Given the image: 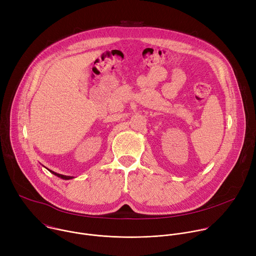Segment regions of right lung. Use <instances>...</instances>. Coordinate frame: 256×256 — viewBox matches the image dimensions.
Wrapping results in <instances>:
<instances>
[{"instance_id": "right-lung-1", "label": "right lung", "mask_w": 256, "mask_h": 256, "mask_svg": "<svg viewBox=\"0 0 256 256\" xmlns=\"http://www.w3.org/2000/svg\"><path fill=\"white\" fill-rule=\"evenodd\" d=\"M52 174H54V175H56L58 177H60V178H62V179H72V177H70V176H66V175H62V174H58V173H56V172H54V171H50Z\"/></svg>"}]
</instances>
